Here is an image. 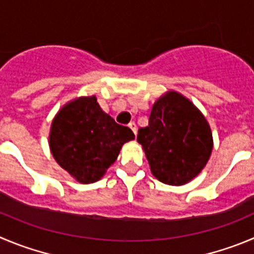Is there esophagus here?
<instances>
[{"label": "esophagus", "instance_id": "obj_1", "mask_svg": "<svg viewBox=\"0 0 254 254\" xmlns=\"http://www.w3.org/2000/svg\"><path fill=\"white\" fill-rule=\"evenodd\" d=\"M129 127L132 130V132H134V134L136 135V131H138V127H136V124H135L134 122H130L129 123Z\"/></svg>", "mask_w": 254, "mask_h": 254}]
</instances>
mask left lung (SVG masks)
I'll return each mask as SVG.
<instances>
[{
	"instance_id": "1",
	"label": "left lung",
	"mask_w": 254,
	"mask_h": 254,
	"mask_svg": "<svg viewBox=\"0 0 254 254\" xmlns=\"http://www.w3.org/2000/svg\"><path fill=\"white\" fill-rule=\"evenodd\" d=\"M154 177L183 186L202 172L213 149L210 127L194 104L177 91L154 103L148 127L138 130Z\"/></svg>"
}]
</instances>
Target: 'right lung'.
<instances>
[{
    "label": "right lung",
    "mask_w": 254,
    "mask_h": 254,
    "mask_svg": "<svg viewBox=\"0 0 254 254\" xmlns=\"http://www.w3.org/2000/svg\"><path fill=\"white\" fill-rule=\"evenodd\" d=\"M135 138L127 127L101 110L96 96H82L63 106L52 120L50 149L58 164L80 183L98 182L120 149Z\"/></svg>",
    "instance_id": "add662e5"
}]
</instances>
